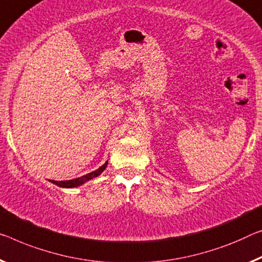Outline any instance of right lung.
Segmentation results:
<instances>
[{
    "label": "right lung",
    "mask_w": 262,
    "mask_h": 262,
    "mask_svg": "<svg viewBox=\"0 0 262 262\" xmlns=\"http://www.w3.org/2000/svg\"><path fill=\"white\" fill-rule=\"evenodd\" d=\"M107 166V162H105V164H103L102 166L99 168H97L96 171H92L90 173H88L85 176H82L79 177V178H76V179H71V180H62V182H57V180H49L52 184L57 185L59 187H64V188H72V187H77L79 185H83L84 183L89 182L92 178H96V177H98L100 173H102L104 170H105V167Z\"/></svg>",
    "instance_id": "1"
}]
</instances>
